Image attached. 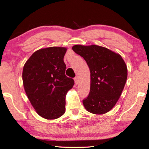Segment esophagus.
Masks as SVG:
<instances>
[{"label": "esophagus", "instance_id": "1", "mask_svg": "<svg viewBox=\"0 0 149 149\" xmlns=\"http://www.w3.org/2000/svg\"><path fill=\"white\" fill-rule=\"evenodd\" d=\"M74 82L76 84H78V82H79V80H78V77H75L74 78Z\"/></svg>", "mask_w": 149, "mask_h": 149}]
</instances>
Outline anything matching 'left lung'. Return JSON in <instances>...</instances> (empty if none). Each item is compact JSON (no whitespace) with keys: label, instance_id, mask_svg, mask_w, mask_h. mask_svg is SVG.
<instances>
[{"label":"left lung","instance_id":"left-lung-1","mask_svg":"<svg viewBox=\"0 0 149 149\" xmlns=\"http://www.w3.org/2000/svg\"><path fill=\"white\" fill-rule=\"evenodd\" d=\"M72 49L86 61L91 73L90 92L83 101L85 109L94 114L109 112L119 100L125 84V63L119 54L96 45H76Z\"/></svg>","mask_w":149,"mask_h":149}]
</instances>
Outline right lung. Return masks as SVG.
<instances>
[{"label":"right lung","instance_id":"right-lung-1","mask_svg":"<svg viewBox=\"0 0 149 149\" xmlns=\"http://www.w3.org/2000/svg\"><path fill=\"white\" fill-rule=\"evenodd\" d=\"M65 47H52L34 52L24 65L25 91L37 113L50 120L65 112V97L74 84L65 75Z\"/></svg>","mask_w":149,"mask_h":149}]
</instances>
